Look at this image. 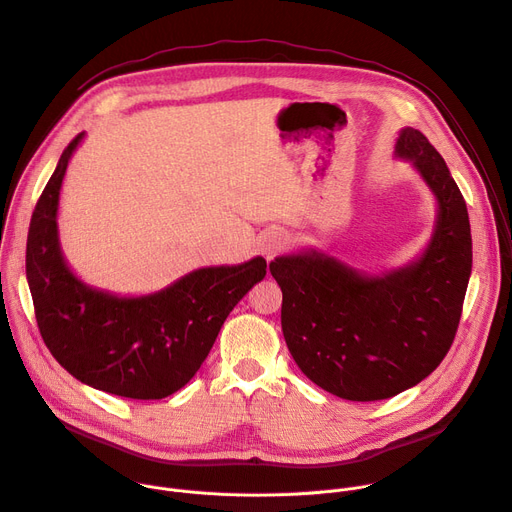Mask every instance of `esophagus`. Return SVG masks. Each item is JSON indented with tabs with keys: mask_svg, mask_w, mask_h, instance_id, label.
Wrapping results in <instances>:
<instances>
[{
	"mask_svg": "<svg viewBox=\"0 0 512 512\" xmlns=\"http://www.w3.org/2000/svg\"><path fill=\"white\" fill-rule=\"evenodd\" d=\"M261 253L267 257V259H271V257H276L282 249H284V245H286V238H284V234L282 232H278V230H269V232H265L263 236H261Z\"/></svg>",
	"mask_w": 512,
	"mask_h": 512,
	"instance_id": "obj_1",
	"label": "esophagus"
}]
</instances>
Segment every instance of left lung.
Instances as JSON below:
<instances>
[{
	"label": "left lung",
	"instance_id": "obj_1",
	"mask_svg": "<svg viewBox=\"0 0 512 512\" xmlns=\"http://www.w3.org/2000/svg\"><path fill=\"white\" fill-rule=\"evenodd\" d=\"M395 156L414 162L438 201L418 261L383 276L358 274L317 251L269 263L294 362L350 401L389 399L428 377L453 344L471 274L467 206L447 162L414 127L401 129Z\"/></svg>",
	"mask_w": 512,
	"mask_h": 512
}]
</instances>
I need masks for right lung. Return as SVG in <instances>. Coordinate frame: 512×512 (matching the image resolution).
<instances>
[{
	"mask_svg": "<svg viewBox=\"0 0 512 512\" xmlns=\"http://www.w3.org/2000/svg\"><path fill=\"white\" fill-rule=\"evenodd\" d=\"M78 133L57 162L26 241V280L43 342L78 381L127 399H162L208 358L230 311L265 278V259L195 269L168 288L121 298L80 282L57 236L59 189Z\"/></svg>",
	"mask_w": 512,
	"mask_h": 512,
	"instance_id": "add662e5",
	"label": "right lung"
}]
</instances>
